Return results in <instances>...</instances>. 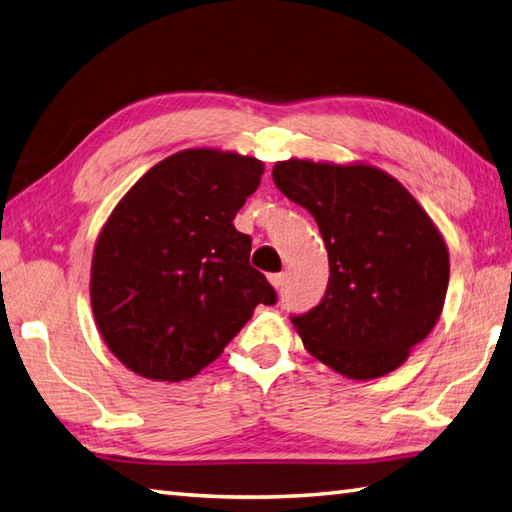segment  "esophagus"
Wrapping results in <instances>:
<instances>
[{
  "label": "esophagus",
  "instance_id": "34e87169",
  "mask_svg": "<svg viewBox=\"0 0 512 512\" xmlns=\"http://www.w3.org/2000/svg\"><path fill=\"white\" fill-rule=\"evenodd\" d=\"M268 282H270V286H273L275 290H279L284 286V273H273V275H268Z\"/></svg>",
  "mask_w": 512,
  "mask_h": 512
}]
</instances>
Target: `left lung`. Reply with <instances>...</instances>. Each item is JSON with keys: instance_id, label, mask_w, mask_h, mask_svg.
<instances>
[{"instance_id": "1", "label": "left lung", "mask_w": 512, "mask_h": 512, "mask_svg": "<svg viewBox=\"0 0 512 512\" xmlns=\"http://www.w3.org/2000/svg\"><path fill=\"white\" fill-rule=\"evenodd\" d=\"M275 186L315 217L328 250L322 304L293 317L304 348L348 379L402 366L442 315L450 259L442 233L386 170L286 159Z\"/></svg>"}]
</instances>
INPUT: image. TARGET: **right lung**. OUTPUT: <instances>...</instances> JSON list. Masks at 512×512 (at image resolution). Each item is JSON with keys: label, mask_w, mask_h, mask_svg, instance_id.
Segmentation results:
<instances>
[{"label": "right lung", "mask_w": 512, "mask_h": 512, "mask_svg": "<svg viewBox=\"0 0 512 512\" xmlns=\"http://www.w3.org/2000/svg\"><path fill=\"white\" fill-rule=\"evenodd\" d=\"M257 157L186 148L137 179L99 233L90 308L119 362L153 382H182L224 353L275 290L250 266L233 226L262 182Z\"/></svg>", "instance_id": "right-lung-1"}]
</instances>
